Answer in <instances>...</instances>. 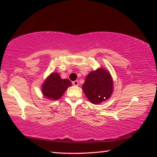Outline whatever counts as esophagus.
<instances>
[{"instance_id":"1","label":"esophagus","mask_w":157,"mask_h":157,"mask_svg":"<svg viewBox=\"0 0 157 157\" xmlns=\"http://www.w3.org/2000/svg\"><path fill=\"white\" fill-rule=\"evenodd\" d=\"M73 84L75 85V86H78V85H79V82H78V80L73 81Z\"/></svg>"}]
</instances>
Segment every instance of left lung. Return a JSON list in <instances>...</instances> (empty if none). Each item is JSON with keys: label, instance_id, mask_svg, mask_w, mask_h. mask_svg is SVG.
I'll return each instance as SVG.
<instances>
[{"label": "left lung", "instance_id": "left-lung-1", "mask_svg": "<svg viewBox=\"0 0 157 157\" xmlns=\"http://www.w3.org/2000/svg\"><path fill=\"white\" fill-rule=\"evenodd\" d=\"M82 89L92 103L99 104L107 100L113 92V81L109 73L103 68L90 73L82 85Z\"/></svg>", "mask_w": 157, "mask_h": 157}]
</instances>
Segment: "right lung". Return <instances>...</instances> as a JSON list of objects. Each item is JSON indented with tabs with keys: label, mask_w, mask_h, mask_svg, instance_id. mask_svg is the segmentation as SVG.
Returning <instances> with one entry per match:
<instances>
[{
	"label": "right lung",
	"mask_w": 157,
	"mask_h": 157,
	"mask_svg": "<svg viewBox=\"0 0 157 157\" xmlns=\"http://www.w3.org/2000/svg\"><path fill=\"white\" fill-rule=\"evenodd\" d=\"M71 85L68 79H63L57 73H52L42 86V92L45 97L52 100H57L62 97L66 89Z\"/></svg>",
	"instance_id": "add662e5"
}]
</instances>
